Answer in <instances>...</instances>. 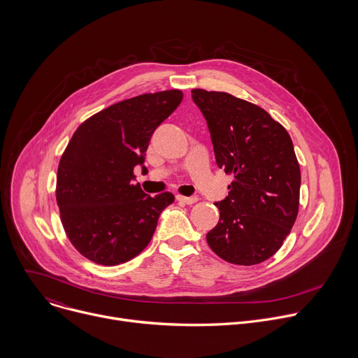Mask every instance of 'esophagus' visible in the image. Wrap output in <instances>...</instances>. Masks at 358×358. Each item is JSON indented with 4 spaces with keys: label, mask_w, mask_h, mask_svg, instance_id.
I'll return each instance as SVG.
<instances>
[{
    "label": "esophagus",
    "mask_w": 358,
    "mask_h": 358,
    "mask_svg": "<svg viewBox=\"0 0 358 358\" xmlns=\"http://www.w3.org/2000/svg\"><path fill=\"white\" fill-rule=\"evenodd\" d=\"M177 201L182 202V203H187V206H191V203H195L198 201L196 196H184V195H177L176 196Z\"/></svg>",
    "instance_id": "1"
}]
</instances>
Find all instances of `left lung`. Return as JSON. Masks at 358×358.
I'll return each mask as SVG.
<instances>
[{
  "label": "left lung",
  "instance_id": "1",
  "mask_svg": "<svg viewBox=\"0 0 358 358\" xmlns=\"http://www.w3.org/2000/svg\"><path fill=\"white\" fill-rule=\"evenodd\" d=\"M217 164L234 180L215 202L210 248L234 265H258L280 249L299 213L300 167L286 129L262 108L225 92L192 89Z\"/></svg>",
  "mask_w": 358,
  "mask_h": 358
}]
</instances>
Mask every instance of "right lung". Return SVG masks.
<instances>
[{"label":"right lung","mask_w":358,"mask_h":358,"mask_svg":"<svg viewBox=\"0 0 358 358\" xmlns=\"http://www.w3.org/2000/svg\"><path fill=\"white\" fill-rule=\"evenodd\" d=\"M178 89L134 96L85 120L58 166L57 202L66 236L86 259L113 266L148 245L171 192L148 196L133 169L155 130L178 108Z\"/></svg>","instance_id":"right-lung-1"}]
</instances>
